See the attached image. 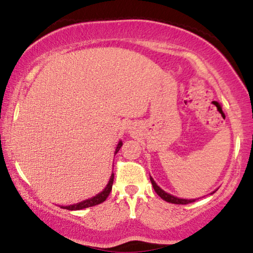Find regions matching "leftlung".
I'll return each mask as SVG.
<instances>
[{
    "label": "left lung",
    "mask_w": 253,
    "mask_h": 253,
    "mask_svg": "<svg viewBox=\"0 0 253 253\" xmlns=\"http://www.w3.org/2000/svg\"><path fill=\"white\" fill-rule=\"evenodd\" d=\"M150 181H151V183H152L153 189H155L156 193L158 194V196H161L162 199L164 200V201L170 202V203H175V205H188V203H191V202H195V201H196V199H193V200L178 199V197L172 196V195H170V194L165 193V191H164L163 189H161V188H159L158 185L156 184V182L153 181V178H152V177H151V176H150Z\"/></svg>",
    "instance_id": "8db88e82"
}]
</instances>
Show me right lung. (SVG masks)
<instances>
[{"label":"right lung","mask_w":253,"mask_h":253,"mask_svg":"<svg viewBox=\"0 0 253 253\" xmlns=\"http://www.w3.org/2000/svg\"><path fill=\"white\" fill-rule=\"evenodd\" d=\"M121 146H123V141H119L117 149H115V153H118V151L120 150ZM113 182H114V173H112V176H110L109 182H108V184H107V187L104 188V189L101 191L100 194H97L96 196L91 197V199H88V200H84V201L80 202V203H76V205L65 206V207H62V208H64V210H69V211H80V210H84V208L92 207V206L100 205V203L106 201V199L108 197L110 191H112Z\"/></svg>","instance_id":"1"}]
</instances>
